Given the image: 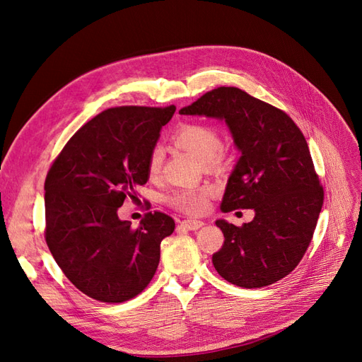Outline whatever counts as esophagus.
<instances>
[{
    "label": "esophagus",
    "mask_w": 362,
    "mask_h": 362,
    "mask_svg": "<svg viewBox=\"0 0 362 362\" xmlns=\"http://www.w3.org/2000/svg\"><path fill=\"white\" fill-rule=\"evenodd\" d=\"M202 225H204V222L194 221V218H187V221L180 222V226L189 229V231H196V229H199Z\"/></svg>",
    "instance_id": "1"
}]
</instances>
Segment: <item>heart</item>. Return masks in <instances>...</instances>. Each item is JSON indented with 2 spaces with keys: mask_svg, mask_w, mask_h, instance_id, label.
<instances>
[{
  "mask_svg": "<svg viewBox=\"0 0 362 362\" xmlns=\"http://www.w3.org/2000/svg\"><path fill=\"white\" fill-rule=\"evenodd\" d=\"M175 145L192 152L194 157L205 161L206 166H217L221 163L222 140L217 131L206 124H184L173 134ZM163 164V151L156 146L148 158V170L151 175H157ZM214 185L202 187H185L175 190L168 196V204L187 214H201L206 210L210 198L214 194Z\"/></svg>",
  "mask_w": 362,
  "mask_h": 362,
  "instance_id": "obj_1",
  "label": "heart"
}]
</instances>
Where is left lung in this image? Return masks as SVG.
<instances>
[{"label": "left lung", "instance_id": "left-lung-1", "mask_svg": "<svg viewBox=\"0 0 362 362\" xmlns=\"http://www.w3.org/2000/svg\"><path fill=\"white\" fill-rule=\"evenodd\" d=\"M180 113L225 119L242 157L221 210L255 211L242 226L216 221L225 242L213 254L214 269L243 288L287 276L311 243L325 198L302 131L286 112L237 87H217Z\"/></svg>", "mask_w": 362, "mask_h": 362}]
</instances>
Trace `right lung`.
<instances>
[{
  "instance_id": "1",
  "label": "right lung",
  "mask_w": 362,
  "mask_h": 362,
  "mask_svg": "<svg viewBox=\"0 0 362 362\" xmlns=\"http://www.w3.org/2000/svg\"><path fill=\"white\" fill-rule=\"evenodd\" d=\"M175 105L107 108L84 124L52 161L45 180V240L59 267L89 298L120 303L154 278L160 245L175 221L145 214L139 228L117 208L149 178L148 158Z\"/></svg>"
}]
</instances>
